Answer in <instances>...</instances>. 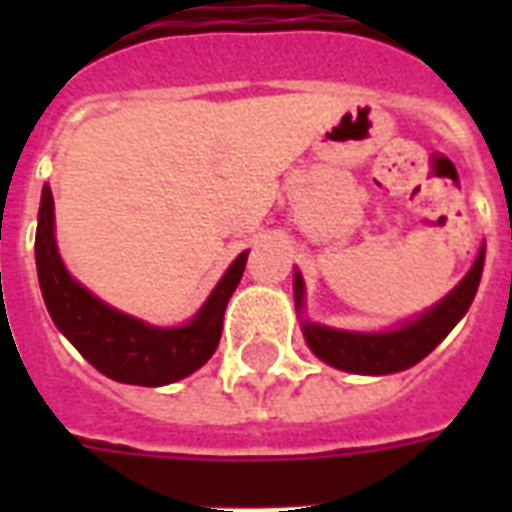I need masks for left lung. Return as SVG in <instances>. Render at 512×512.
I'll use <instances>...</instances> for the list:
<instances>
[{
  "instance_id": "8db88e82",
  "label": "left lung",
  "mask_w": 512,
  "mask_h": 512,
  "mask_svg": "<svg viewBox=\"0 0 512 512\" xmlns=\"http://www.w3.org/2000/svg\"><path fill=\"white\" fill-rule=\"evenodd\" d=\"M484 271V249L476 257V265L460 281V287L452 295L444 297L436 308L422 313L417 321H409L396 332H382V335H356V332H342V329L319 327L305 321L303 332L311 350L329 366L345 369L356 374H390L409 369L417 361L428 356L438 342L444 340L454 329V324L468 313L470 303L478 292V281ZM295 303L303 305V279L295 273Z\"/></svg>"
}]
</instances>
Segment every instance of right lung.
Segmentation results:
<instances>
[{
    "label": "right lung",
    "instance_id": "add662e5",
    "mask_svg": "<svg viewBox=\"0 0 512 512\" xmlns=\"http://www.w3.org/2000/svg\"><path fill=\"white\" fill-rule=\"evenodd\" d=\"M52 207L55 204L50 185H44L34 244L36 271L44 305L55 327L74 342V348L111 380L146 388L183 380L201 364H207L209 356L217 350L225 305L231 300L233 289L239 287L249 252H241L233 260L191 324L175 329L148 327L143 321L100 303L98 297L68 276L55 247Z\"/></svg>",
    "mask_w": 512,
    "mask_h": 512
}]
</instances>
